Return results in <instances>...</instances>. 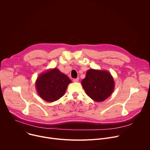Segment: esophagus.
<instances>
[{
	"label": "esophagus",
	"instance_id": "esophagus-1",
	"mask_svg": "<svg viewBox=\"0 0 150 150\" xmlns=\"http://www.w3.org/2000/svg\"><path fill=\"white\" fill-rule=\"evenodd\" d=\"M79 81V78H75L73 79V81L75 82H78Z\"/></svg>",
	"mask_w": 150,
	"mask_h": 150
}]
</instances>
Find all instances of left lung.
Instances as JSON below:
<instances>
[{
  "label": "left lung",
  "mask_w": 150,
  "mask_h": 150,
  "mask_svg": "<svg viewBox=\"0 0 150 150\" xmlns=\"http://www.w3.org/2000/svg\"><path fill=\"white\" fill-rule=\"evenodd\" d=\"M81 83L87 96L96 101L105 100L111 95L115 86L113 78L109 72L94 69L87 71Z\"/></svg>",
  "instance_id": "left-lung-1"
}]
</instances>
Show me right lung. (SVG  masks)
Listing matches in <instances>:
<instances>
[{
    "mask_svg": "<svg viewBox=\"0 0 150 150\" xmlns=\"http://www.w3.org/2000/svg\"><path fill=\"white\" fill-rule=\"evenodd\" d=\"M71 82L68 76L54 68L41 74L36 81L35 85L41 98L47 101L53 102L64 95Z\"/></svg>",
    "mask_w": 150,
    "mask_h": 150,
    "instance_id": "right-lung-1",
    "label": "right lung"
}]
</instances>
